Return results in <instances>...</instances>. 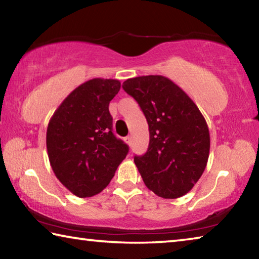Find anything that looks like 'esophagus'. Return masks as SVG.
Wrapping results in <instances>:
<instances>
[{"label":"esophagus","instance_id":"esophagus-1","mask_svg":"<svg viewBox=\"0 0 259 259\" xmlns=\"http://www.w3.org/2000/svg\"><path fill=\"white\" fill-rule=\"evenodd\" d=\"M125 143L128 144L129 146H131V144H133V139H131L130 136H129V137H125Z\"/></svg>","mask_w":259,"mask_h":259}]
</instances>
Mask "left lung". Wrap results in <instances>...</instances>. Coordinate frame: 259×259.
<instances>
[{
	"label": "left lung",
	"mask_w": 259,
	"mask_h": 259,
	"mask_svg": "<svg viewBox=\"0 0 259 259\" xmlns=\"http://www.w3.org/2000/svg\"><path fill=\"white\" fill-rule=\"evenodd\" d=\"M122 88L137 100L150 130L147 152L134 159L144 183L163 199L185 195L208 163L210 135L202 113L165 76L128 78Z\"/></svg>",
	"instance_id": "left-lung-1"
}]
</instances>
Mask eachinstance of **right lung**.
I'll use <instances>...</instances> for the list:
<instances>
[{
  "label": "right lung",
  "mask_w": 259,
  "mask_h": 259,
  "mask_svg": "<svg viewBox=\"0 0 259 259\" xmlns=\"http://www.w3.org/2000/svg\"><path fill=\"white\" fill-rule=\"evenodd\" d=\"M121 82L96 77L75 88L51 116L47 150L56 177L78 198L102 192L129 148L112 133L109 102Z\"/></svg>",
  "instance_id": "1"
}]
</instances>
